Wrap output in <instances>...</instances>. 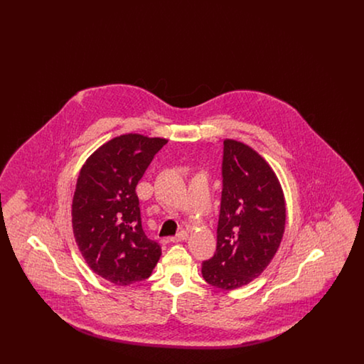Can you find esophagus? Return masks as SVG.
<instances>
[{
  "label": "esophagus",
  "mask_w": 364,
  "mask_h": 364,
  "mask_svg": "<svg viewBox=\"0 0 364 364\" xmlns=\"http://www.w3.org/2000/svg\"><path fill=\"white\" fill-rule=\"evenodd\" d=\"M187 237H188V232L187 230H180L176 236H172L169 240L172 242H184V240H187Z\"/></svg>",
  "instance_id": "1"
}]
</instances>
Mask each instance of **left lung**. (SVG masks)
<instances>
[{
    "label": "left lung",
    "instance_id": "left-lung-1",
    "mask_svg": "<svg viewBox=\"0 0 364 364\" xmlns=\"http://www.w3.org/2000/svg\"><path fill=\"white\" fill-rule=\"evenodd\" d=\"M285 229V200L269 164L242 141L224 140L217 250L202 263L210 285L237 289L269 266Z\"/></svg>",
    "mask_w": 364,
    "mask_h": 364
}]
</instances>
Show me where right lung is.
<instances>
[{
  "mask_svg": "<svg viewBox=\"0 0 364 364\" xmlns=\"http://www.w3.org/2000/svg\"><path fill=\"white\" fill-rule=\"evenodd\" d=\"M166 139L127 134L83 165L72 200V228L90 269L114 285L151 276L161 247L141 228L136 186Z\"/></svg>",
  "mask_w": 364,
  "mask_h": 364,
  "instance_id": "right-lung-1",
  "label": "right lung"
}]
</instances>
